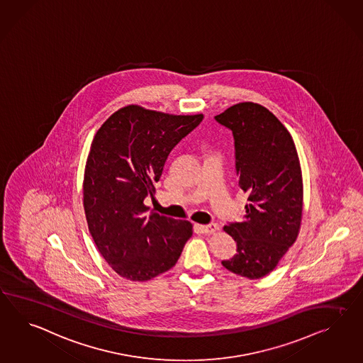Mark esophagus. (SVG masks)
Listing matches in <instances>:
<instances>
[{
	"label": "esophagus",
	"mask_w": 363,
	"mask_h": 363,
	"mask_svg": "<svg viewBox=\"0 0 363 363\" xmlns=\"http://www.w3.org/2000/svg\"><path fill=\"white\" fill-rule=\"evenodd\" d=\"M199 229L204 234H213L218 230V225L217 223H209V225H200Z\"/></svg>",
	"instance_id": "obj_1"
}]
</instances>
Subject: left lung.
<instances>
[{"label": "left lung", "mask_w": 363, "mask_h": 363, "mask_svg": "<svg viewBox=\"0 0 363 363\" xmlns=\"http://www.w3.org/2000/svg\"><path fill=\"white\" fill-rule=\"evenodd\" d=\"M214 120L232 130L235 169L249 201L241 223L223 226L237 242V254L223 266L260 279L298 238L303 213L298 151L284 125L259 104H235Z\"/></svg>", "instance_id": "1"}]
</instances>
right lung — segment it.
<instances>
[{
  "label": "right lung",
  "mask_w": 363,
  "mask_h": 363,
  "mask_svg": "<svg viewBox=\"0 0 363 363\" xmlns=\"http://www.w3.org/2000/svg\"><path fill=\"white\" fill-rule=\"evenodd\" d=\"M129 105L94 135L84 172V211L104 259L120 277L146 281L175 266L192 223L147 213L169 152L203 121Z\"/></svg>",
  "instance_id": "1"
}]
</instances>
